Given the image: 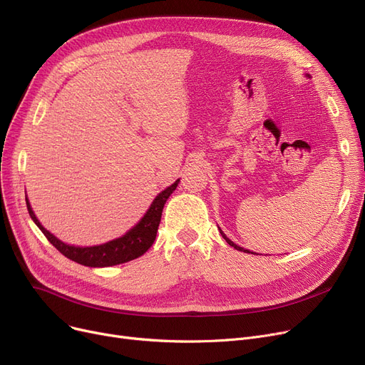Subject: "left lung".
Returning a JSON list of instances; mask_svg holds the SVG:
<instances>
[{"mask_svg": "<svg viewBox=\"0 0 365 365\" xmlns=\"http://www.w3.org/2000/svg\"><path fill=\"white\" fill-rule=\"evenodd\" d=\"M222 234V237L226 240V242L229 244V245H231V247H234V248H237V250H240V252H244V253H250V252H248V250H244V248L242 247H240V245H237V244H234L231 240H229V238H226V235L223 234V232H220Z\"/></svg>", "mask_w": 365, "mask_h": 365, "instance_id": "left-lung-1", "label": "left lung"}]
</instances>
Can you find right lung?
I'll return each mask as SVG.
<instances>
[{
    "label": "right lung",
    "mask_w": 365,
    "mask_h": 365,
    "mask_svg": "<svg viewBox=\"0 0 365 365\" xmlns=\"http://www.w3.org/2000/svg\"><path fill=\"white\" fill-rule=\"evenodd\" d=\"M178 183H179V179L171 186L164 189L163 192L153 200V202L150 204L149 210L142 217V220L133 229H130L124 237L109 241L102 245H94V247H73L59 241L48 231H46V229L41 226V223L38 222L28 202V198H26V207H28L29 216L32 217L35 225L41 229V232L46 235V238L65 257L84 266L105 267V266H113V264L130 262L133 259H138L139 256L148 252V248H150L153 241H155L164 204L167 198L173 194V190L178 187Z\"/></svg>",
    "instance_id": "obj_1"
}]
</instances>
